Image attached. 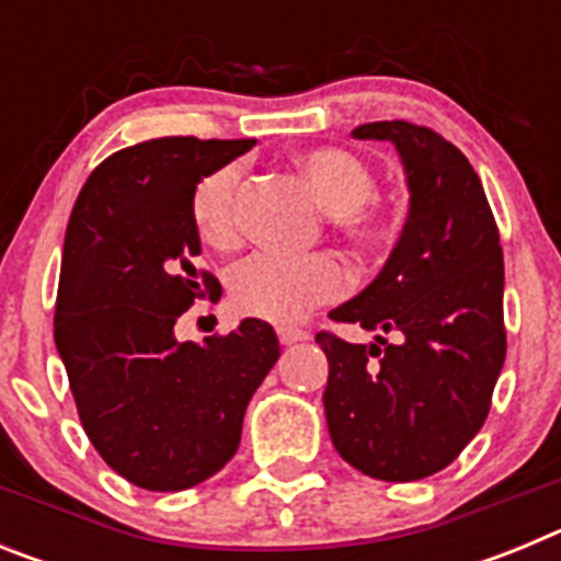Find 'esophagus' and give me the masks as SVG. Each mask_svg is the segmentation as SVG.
I'll use <instances>...</instances> for the list:
<instances>
[{"label": "esophagus", "instance_id": "34e87169", "mask_svg": "<svg viewBox=\"0 0 561 561\" xmlns=\"http://www.w3.org/2000/svg\"><path fill=\"white\" fill-rule=\"evenodd\" d=\"M277 340H280V345H295V342H306L309 340V334H306L304 329H277Z\"/></svg>", "mask_w": 561, "mask_h": 561}]
</instances>
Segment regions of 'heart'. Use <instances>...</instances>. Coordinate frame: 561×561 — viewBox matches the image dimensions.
Segmentation results:
<instances>
[{
  "label": "heart",
  "instance_id": "obj_1",
  "mask_svg": "<svg viewBox=\"0 0 561 561\" xmlns=\"http://www.w3.org/2000/svg\"><path fill=\"white\" fill-rule=\"evenodd\" d=\"M311 191L331 221L354 238L379 236V213L370 205L374 173L365 162L342 148H314L297 157ZM238 168L225 165L207 173L191 199L193 225L210 247H230L238 236L236 219ZM348 275L331 255H280L255 252L230 272V300L241 314L272 323H295L309 309L331 304L345 291Z\"/></svg>",
  "mask_w": 561,
  "mask_h": 561
}]
</instances>
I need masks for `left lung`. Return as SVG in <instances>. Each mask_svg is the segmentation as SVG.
Masks as SVG:
<instances>
[{"mask_svg": "<svg viewBox=\"0 0 561 561\" xmlns=\"http://www.w3.org/2000/svg\"><path fill=\"white\" fill-rule=\"evenodd\" d=\"M351 137L393 142L410 213L379 275L329 314L396 342L314 336L329 356L325 421L342 460L408 483L453 463L489 415L505 359L503 250L478 173L453 142L404 121Z\"/></svg>", "mask_w": 561, "mask_h": 561, "instance_id": "1", "label": "left lung"}]
</instances>
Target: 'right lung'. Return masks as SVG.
I'll list each match as a JSON object with an SVG mask.
<instances>
[{"mask_svg": "<svg viewBox=\"0 0 561 561\" xmlns=\"http://www.w3.org/2000/svg\"><path fill=\"white\" fill-rule=\"evenodd\" d=\"M255 140L160 137L92 171L64 238L56 348L92 447L128 483L182 492L225 469L247 404L280 356L275 329L247 317L227 336L176 340L199 297L193 191Z\"/></svg>", "mask_w": 561, "mask_h": 561, "instance_id": "1", "label": "right lung"}]
</instances>
